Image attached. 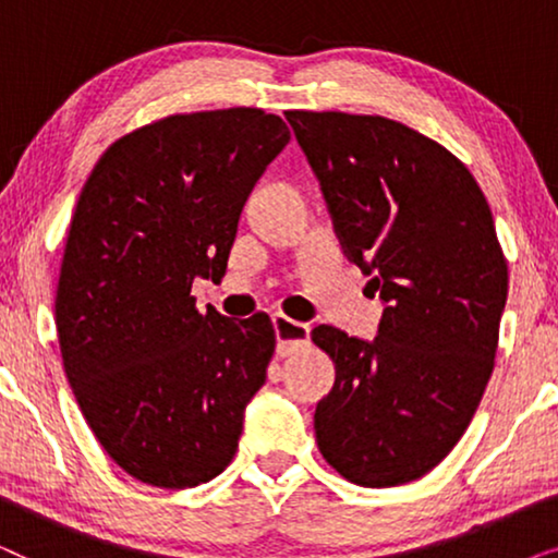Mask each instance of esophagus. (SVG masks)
Returning a JSON list of instances; mask_svg holds the SVG:
<instances>
[{
	"mask_svg": "<svg viewBox=\"0 0 558 558\" xmlns=\"http://www.w3.org/2000/svg\"><path fill=\"white\" fill-rule=\"evenodd\" d=\"M274 332H277V355L287 357L296 353V350L310 345V325L294 323L284 315H274Z\"/></svg>",
	"mask_w": 558,
	"mask_h": 558,
	"instance_id": "esophagus-1",
	"label": "esophagus"
}]
</instances>
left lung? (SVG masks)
<instances>
[{
	"mask_svg": "<svg viewBox=\"0 0 558 558\" xmlns=\"http://www.w3.org/2000/svg\"><path fill=\"white\" fill-rule=\"evenodd\" d=\"M345 256L386 310L378 338L319 325L335 363L317 403V447L350 483L393 487L452 452L498 350L508 264L468 167L384 117L287 111Z\"/></svg>",
	"mask_w": 558,
	"mask_h": 558,
	"instance_id": "8db88e82",
	"label": "left lung"
}]
</instances>
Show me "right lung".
Segmentation results:
<instances>
[{"label": "right lung", "instance_id": "right-lung-1", "mask_svg": "<svg viewBox=\"0 0 558 558\" xmlns=\"http://www.w3.org/2000/svg\"><path fill=\"white\" fill-rule=\"evenodd\" d=\"M289 126L262 109L174 113L121 136L88 174L68 231L56 327L68 384L106 454L185 490L231 464L277 345L269 315L197 312Z\"/></svg>", "mask_w": 558, "mask_h": 558}]
</instances>
